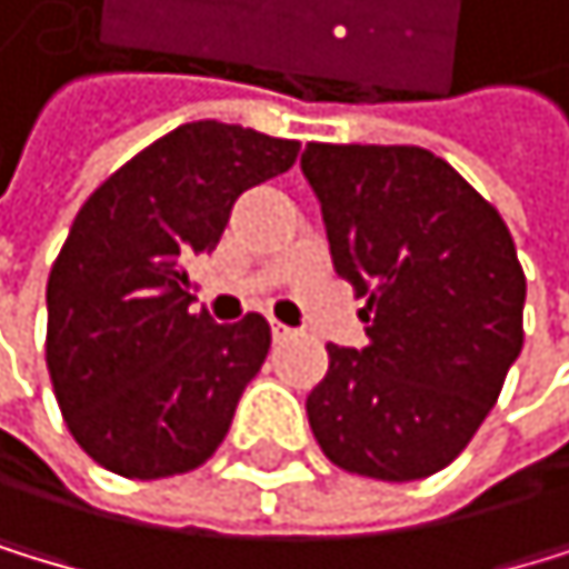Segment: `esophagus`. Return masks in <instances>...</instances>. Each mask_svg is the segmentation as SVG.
Wrapping results in <instances>:
<instances>
[{
    "label": "esophagus",
    "mask_w": 569,
    "mask_h": 569,
    "mask_svg": "<svg viewBox=\"0 0 569 569\" xmlns=\"http://www.w3.org/2000/svg\"><path fill=\"white\" fill-rule=\"evenodd\" d=\"M272 336H276V342H282V339H290V336H293V328H290V325H282V321H272Z\"/></svg>",
    "instance_id": "1"
}]
</instances>
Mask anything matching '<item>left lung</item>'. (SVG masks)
Returning a JSON list of instances; mask_svg holds the SVG:
<instances>
[{
    "mask_svg": "<svg viewBox=\"0 0 569 569\" xmlns=\"http://www.w3.org/2000/svg\"><path fill=\"white\" fill-rule=\"evenodd\" d=\"M332 266L367 300V346H328L308 395L339 469L409 482L451 465L521 353L525 272L500 212L419 146L308 142Z\"/></svg>",
    "mask_w": 569,
    "mask_h": 569,
    "instance_id": "obj_1",
    "label": "left lung"
}]
</instances>
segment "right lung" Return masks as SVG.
Listing matches in <instances>:
<instances>
[{"mask_svg": "<svg viewBox=\"0 0 569 569\" xmlns=\"http://www.w3.org/2000/svg\"><path fill=\"white\" fill-rule=\"evenodd\" d=\"M300 142L191 121L146 146L76 212L48 276V373L97 465L129 479L199 469L269 353V321L191 315L188 266L220 244L233 202Z\"/></svg>", "mask_w": 569, "mask_h": 569, "instance_id": "obj_1", "label": "right lung"}]
</instances>
